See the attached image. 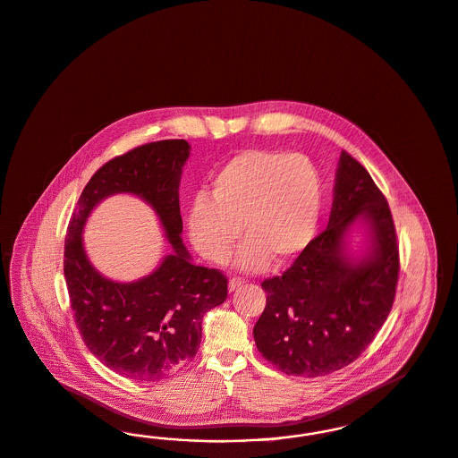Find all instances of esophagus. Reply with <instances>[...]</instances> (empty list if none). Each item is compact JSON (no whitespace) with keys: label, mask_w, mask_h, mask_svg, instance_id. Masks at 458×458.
<instances>
[{"label":"esophagus","mask_w":458,"mask_h":458,"mask_svg":"<svg viewBox=\"0 0 458 458\" xmlns=\"http://www.w3.org/2000/svg\"><path fill=\"white\" fill-rule=\"evenodd\" d=\"M245 283H247V281H245L243 277H237V276H235V277H232V279H230L228 288H230V292H235L238 286H242V284H245Z\"/></svg>","instance_id":"esophagus-1"}]
</instances>
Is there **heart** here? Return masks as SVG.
<instances>
[{"instance_id": "1", "label": "heart", "mask_w": 458, "mask_h": 458, "mask_svg": "<svg viewBox=\"0 0 458 458\" xmlns=\"http://www.w3.org/2000/svg\"><path fill=\"white\" fill-rule=\"evenodd\" d=\"M324 206L318 165L303 153L247 149L230 158L211 179L208 198L189 209V235L202 256L223 262L242 232L247 238L238 266L260 271L275 257L300 256L317 233Z\"/></svg>"}]
</instances>
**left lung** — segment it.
Wrapping results in <instances>:
<instances>
[{"label":"left lung","instance_id":"8db88e82","mask_svg":"<svg viewBox=\"0 0 458 458\" xmlns=\"http://www.w3.org/2000/svg\"><path fill=\"white\" fill-rule=\"evenodd\" d=\"M356 219L370 226L372 252L344 256ZM399 243L388 202L363 165L341 153L327 228L281 276L262 281L266 309L257 320L259 352L286 375L324 377L351 365L375 339L395 300Z\"/></svg>","mask_w":458,"mask_h":458}]
</instances>
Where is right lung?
I'll use <instances>...</instances> for the list:
<instances>
[{
  "mask_svg": "<svg viewBox=\"0 0 458 458\" xmlns=\"http://www.w3.org/2000/svg\"><path fill=\"white\" fill-rule=\"evenodd\" d=\"M189 149L185 140H164L112 158L85 185L68 225L64 279L76 327L93 356L131 380L160 382L192 361L204 313L228 294L226 276L192 264L181 238L179 183ZM119 191L145 199L174 247L157 272L134 284L97 274L81 242L92 208Z\"/></svg>",
  "mask_w": 458,
  "mask_h": 458,
  "instance_id": "1",
  "label": "right lung"
}]
</instances>
